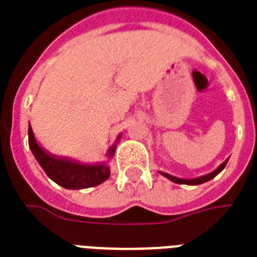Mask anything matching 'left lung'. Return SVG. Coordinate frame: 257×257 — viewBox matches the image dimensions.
I'll use <instances>...</instances> for the list:
<instances>
[{"mask_svg": "<svg viewBox=\"0 0 257 257\" xmlns=\"http://www.w3.org/2000/svg\"><path fill=\"white\" fill-rule=\"evenodd\" d=\"M227 162L228 160H226L223 164H220V166H219V167L216 168L215 171L211 172V174H208V175H204V177H200V178H194V179H181V178H175V177H172V175H168V174H164V172H162V175H164L166 178H168V179H170V181H172V182L181 183V185H200V183L207 182V181H209V179H212V178L216 177L219 172L222 171V170L226 167Z\"/></svg>", "mask_w": 257, "mask_h": 257, "instance_id": "8db88e82", "label": "left lung"}]
</instances>
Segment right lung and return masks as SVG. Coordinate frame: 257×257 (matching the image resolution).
I'll return each mask as SVG.
<instances>
[{
	"label": "right lung",
	"instance_id": "add662e5",
	"mask_svg": "<svg viewBox=\"0 0 257 257\" xmlns=\"http://www.w3.org/2000/svg\"><path fill=\"white\" fill-rule=\"evenodd\" d=\"M29 145L33 155L44 168L46 175L65 189H87L100 185L109 178V167L106 164L86 166L71 162L67 159H57L39 147L34 138L33 128L29 124ZM115 145L109 149V157L115 153Z\"/></svg>",
	"mask_w": 257,
	"mask_h": 257
}]
</instances>
